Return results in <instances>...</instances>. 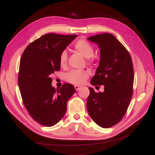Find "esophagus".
<instances>
[{"label": "esophagus", "mask_w": 155, "mask_h": 155, "mask_svg": "<svg viewBox=\"0 0 155 155\" xmlns=\"http://www.w3.org/2000/svg\"><path fill=\"white\" fill-rule=\"evenodd\" d=\"M74 88L78 91H79V89L81 88V87L80 86H78V85H74Z\"/></svg>", "instance_id": "obj_1"}]
</instances>
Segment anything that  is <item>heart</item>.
I'll return each instance as SVG.
<instances>
[{"instance_id":"obj_1","label":"heart","mask_w":155,"mask_h":155,"mask_svg":"<svg viewBox=\"0 0 155 155\" xmlns=\"http://www.w3.org/2000/svg\"><path fill=\"white\" fill-rule=\"evenodd\" d=\"M74 48L84 58H90L94 54V48L87 41L83 39L78 40L74 45ZM67 61V52L63 51L59 57V64L61 67L66 66ZM88 72L85 70H72L66 75V80L75 85H81L88 78Z\"/></svg>"}]
</instances>
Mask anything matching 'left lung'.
<instances>
[{"mask_svg":"<svg viewBox=\"0 0 155 155\" xmlns=\"http://www.w3.org/2000/svg\"><path fill=\"white\" fill-rule=\"evenodd\" d=\"M87 39L100 50L99 66L91 84L105 87L104 91L99 93L88 88L87 110L97 125L109 128L123 118L133 96L132 59L124 46L111 34H97Z\"/></svg>","mask_w":155,"mask_h":155,"instance_id":"8db88e82","label":"left lung"}]
</instances>
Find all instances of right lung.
Returning <instances> with one entry per match:
<instances>
[{
    "label": "right lung",
    "instance_id": "1",
    "mask_svg": "<svg viewBox=\"0 0 155 155\" xmlns=\"http://www.w3.org/2000/svg\"><path fill=\"white\" fill-rule=\"evenodd\" d=\"M76 37L45 34L30 43L22 55L18 84L22 101L30 116L42 125L57 124L65 114L68 100L76 92L69 83L55 89L50 76L60 70V55Z\"/></svg>",
    "mask_w": 155,
    "mask_h": 155
}]
</instances>
